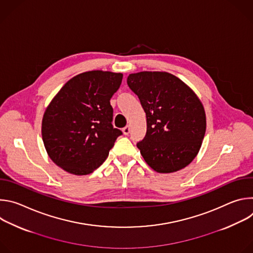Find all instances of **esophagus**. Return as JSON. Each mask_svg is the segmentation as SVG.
<instances>
[{
  "label": "esophagus",
  "mask_w": 253,
  "mask_h": 253,
  "mask_svg": "<svg viewBox=\"0 0 253 253\" xmlns=\"http://www.w3.org/2000/svg\"><path fill=\"white\" fill-rule=\"evenodd\" d=\"M122 131H123V133H124L125 135H128V134L130 133V126L127 125L126 127H124V128L122 129Z\"/></svg>",
  "instance_id": "1"
}]
</instances>
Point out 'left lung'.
<instances>
[{"instance_id":"8db88e82","label":"left lung","mask_w":253,"mask_h":253,"mask_svg":"<svg viewBox=\"0 0 253 253\" xmlns=\"http://www.w3.org/2000/svg\"><path fill=\"white\" fill-rule=\"evenodd\" d=\"M146 113L147 132L137 144L145 162L158 173H172L197 156L206 131L202 102L182 80L159 71L127 78Z\"/></svg>"}]
</instances>
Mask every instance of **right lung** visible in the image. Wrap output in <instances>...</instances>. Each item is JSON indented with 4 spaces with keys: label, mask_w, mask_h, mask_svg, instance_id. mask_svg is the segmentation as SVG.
Returning a JSON list of instances; mask_svg holds the SVG:
<instances>
[{
    "label": "right lung",
    "mask_w": 253,
    "mask_h": 253,
    "mask_svg": "<svg viewBox=\"0 0 253 253\" xmlns=\"http://www.w3.org/2000/svg\"><path fill=\"white\" fill-rule=\"evenodd\" d=\"M123 74L93 70L71 78L47 106L42 138L51 160L66 172L87 175L109 155L122 132L112 125L110 99Z\"/></svg>",
    "instance_id": "right-lung-1"
}]
</instances>
